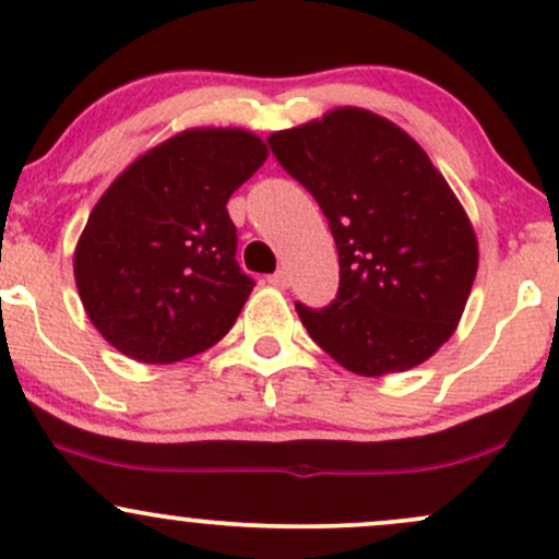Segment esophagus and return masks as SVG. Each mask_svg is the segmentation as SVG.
<instances>
[{
	"mask_svg": "<svg viewBox=\"0 0 559 559\" xmlns=\"http://www.w3.org/2000/svg\"><path fill=\"white\" fill-rule=\"evenodd\" d=\"M267 281H271L275 288H286L288 286V273L284 271V267H281V271H275L273 275H267Z\"/></svg>",
	"mask_w": 559,
	"mask_h": 559,
	"instance_id": "34e87169",
	"label": "esophagus"
}]
</instances>
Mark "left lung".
Returning a JSON list of instances; mask_svg holds the SVG:
<instances>
[{
    "mask_svg": "<svg viewBox=\"0 0 559 559\" xmlns=\"http://www.w3.org/2000/svg\"><path fill=\"white\" fill-rule=\"evenodd\" d=\"M316 197L338 249V292L323 310L297 301L320 349L357 376L415 368L457 329L478 271L463 204L415 139L360 107L267 139Z\"/></svg>",
    "mask_w": 559,
    "mask_h": 559,
    "instance_id": "8db88e82",
    "label": "left lung"
}]
</instances>
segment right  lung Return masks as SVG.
Masks as SVG:
<instances>
[{
	"instance_id": "add662e5",
	"label": "right lung",
	"mask_w": 559,
	"mask_h": 559,
	"mask_svg": "<svg viewBox=\"0 0 559 559\" xmlns=\"http://www.w3.org/2000/svg\"><path fill=\"white\" fill-rule=\"evenodd\" d=\"M267 159L239 128H191L115 178L75 247L86 316L115 349L168 365L221 342L254 281L236 262L228 199Z\"/></svg>"
}]
</instances>
